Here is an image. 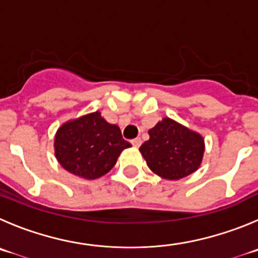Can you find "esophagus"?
<instances>
[{"instance_id": "34e87169", "label": "esophagus", "mask_w": 258, "mask_h": 258, "mask_svg": "<svg viewBox=\"0 0 258 258\" xmlns=\"http://www.w3.org/2000/svg\"><path fill=\"white\" fill-rule=\"evenodd\" d=\"M131 143H132V145L135 146V148H140V145H141V143H143V141H141L140 137H137V139H134Z\"/></svg>"}]
</instances>
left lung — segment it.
<instances>
[{"label": "left lung", "mask_w": 258, "mask_h": 258, "mask_svg": "<svg viewBox=\"0 0 258 258\" xmlns=\"http://www.w3.org/2000/svg\"><path fill=\"white\" fill-rule=\"evenodd\" d=\"M149 136L140 146V153L159 177L178 180L199 169L205 151L201 135L170 118H163L149 130Z\"/></svg>", "instance_id": "1"}]
</instances>
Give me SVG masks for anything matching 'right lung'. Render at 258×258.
I'll return each mask as SVG.
<instances>
[{"instance_id":"add662e5","label":"right lung","mask_w":258,"mask_h":258,"mask_svg":"<svg viewBox=\"0 0 258 258\" xmlns=\"http://www.w3.org/2000/svg\"><path fill=\"white\" fill-rule=\"evenodd\" d=\"M127 148L131 144L122 137L119 127L108 123L100 112L64 122L54 136V154L59 164L85 179L107 174Z\"/></svg>"}]
</instances>
